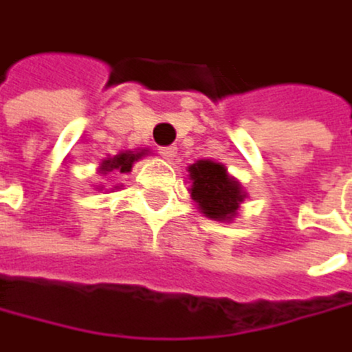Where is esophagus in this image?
<instances>
[{
  "label": "esophagus",
  "mask_w": 352,
  "mask_h": 352,
  "mask_svg": "<svg viewBox=\"0 0 352 352\" xmlns=\"http://www.w3.org/2000/svg\"><path fill=\"white\" fill-rule=\"evenodd\" d=\"M161 156L165 161H174L176 156H178V148H174V146H169V148H161Z\"/></svg>",
  "instance_id": "1"
}]
</instances>
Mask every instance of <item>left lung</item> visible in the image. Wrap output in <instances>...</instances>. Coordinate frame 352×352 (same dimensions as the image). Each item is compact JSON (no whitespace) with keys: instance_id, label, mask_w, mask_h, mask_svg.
<instances>
[{"instance_id":"left-lung-1","label":"left lung","mask_w":352,"mask_h":352,"mask_svg":"<svg viewBox=\"0 0 352 352\" xmlns=\"http://www.w3.org/2000/svg\"><path fill=\"white\" fill-rule=\"evenodd\" d=\"M187 172L191 200L198 204L200 213L215 222H233L239 215V206L248 198L239 180L230 176L222 163L211 159L196 161Z\"/></svg>"}]
</instances>
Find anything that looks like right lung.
Masks as SVG:
<instances>
[{"instance_id": "add662e5", "label": "right lung", "mask_w": 352, "mask_h": 352, "mask_svg": "<svg viewBox=\"0 0 352 352\" xmlns=\"http://www.w3.org/2000/svg\"><path fill=\"white\" fill-rule=\"evenodd\" d=\"M150 150H124V152H119V154H115V156H109V159H104L102 163H100V167H98V172L102 174V176H106V174H111V172H119V174H128L130 169H133V165L141 159V156H146ZM100 191L104 189V187H98ZM117 189V187H115Z\"/></svg>"}]
</instances>
